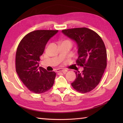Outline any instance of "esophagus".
I'll return each mask as SVG.
<instances>
[{"label":"esophagus","mask_w":123,"mask_h":123,"mask_svg":"<svg viewBox=\"0 0 123 123\" xmlns=\"http://www.w3.org/2000/svg\"><path fill=\"white\" fill-rule=\"evenodd\" d=\"M57 72H62L63 73H66L67 72V70L64 69H57L56 71Z\"/></svg>","instance_id":"1"}]
</instances>
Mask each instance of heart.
I'll use <instances>...</instances> for the list:
<instances>
[{
	"label": "heart",
	"instance_id": "heart-1",
	"mask_svg": "<svg viewBox=\"0 0 123 123\" xmlns=\"http://www.w3.org/2000/svg\"><path fill=\"white\" fill-rule=\"evenodd\" d=\"M63 42H71V41H70V40H66V41H63Z\"/></svg>",
	"mask_w": 123,
	"mask_h": 123
}]
</instances>
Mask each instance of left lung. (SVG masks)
<instances>
[{
    "mask_svg": "<svg viewBox=\"0 0 123 123\" xmlns=\"http://www.w3.org/2000/svg\"><path fill=\"white\" fill-rule=\"evenodd\" d=\"M62 33L74 40L78 45V66L81 72H75L76 78L71 83L74 89L87 93L94 89L100 82L107 66L106 47L100 36L86 27L63 30Z\"/></svg>",
    "mask_w": 123,
    "mask_h": 123,
    "instance_id": "obj_1",
    "label": "left lung"
}]
</instances>
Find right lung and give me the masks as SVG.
<instances>
[{"mask_svg":"<svg viewBox=\"0 0 123 123\" xmlns=\"http://www.w3.org/2000/svg\"><path fill=\"white\" fill-rule=\"evenodd\" d=\"M58 30H36L26 35L20 41L16 53V71L28 89L42 93L53 86L56 73L38 67V61L49 39Z\"/></svg>","mask_w":123,"mask_h":123,"instance_id":"add662e5","label":"right lung"}]
</instances>
